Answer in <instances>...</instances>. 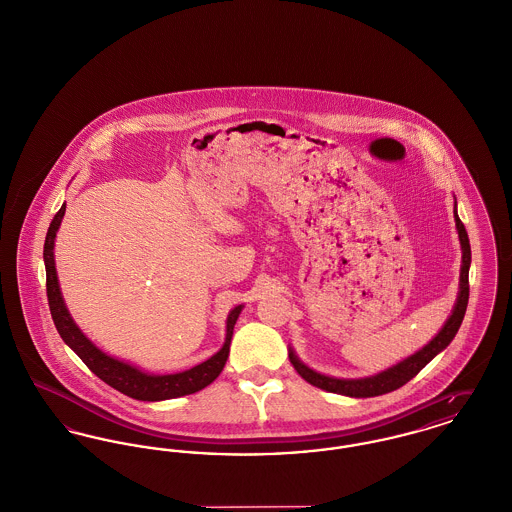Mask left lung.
Segmentation results:
<instances>
[{"label": "left lung", "instance_id": "1", "mask_svg": "<svg viewBox=\"0 0 512 512\" xmlns=\"http://www.w3.org/2000/svg\"><path fill=\"white\" fill-rule=\"evenodd\" d=\"M454 222H456V230H458V240L462 247V267H460V290H458V300L454 303L452 315L447 319L445 327L439 331V334L421 348L420 352H416L414 356L406 358L396 365L389 367L387 371H381L373 377H365V379H334L321 375L313 369H309L307 365H303L298 356L294 354V350L290 348V361L294 365V369L300 373L301 377L313 385L319 387L323 391L336 392V394H344V396H354V398H369V396H379V394H387V392L396 391L402 385H406L410 379H414L421 369L433 360L439 352H443L454 338V334L460 329L466 307H468V296H470V284H468V271H470V263H472V251H470V240H468V232L464 228V224L460 222L456 207H454Z\"/></svg>", "mask_w": 512, "mask_h": 512}]
</instances>
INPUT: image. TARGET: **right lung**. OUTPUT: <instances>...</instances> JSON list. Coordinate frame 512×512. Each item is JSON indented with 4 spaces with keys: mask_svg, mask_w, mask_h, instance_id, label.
<instances>
[{
    "mask_svg": "<svg viewBox=\"0 0 512 512\" xmlns=\"http://www.w3.org/2000/svg\"><path fill=\"white\" fill-rule=\"evenodd\" d=\"M63 214H65V205L54 216V220L48 228V234H46V241H44L48 305H50L54 325L60 332L63 342L81 360L85 361V365L91 369L96 377H100L106 385L114 387L116 391L123 392L131 398H135V400H147V402L168 400V398L193 394V392L201 391L207 385H211L212 381L220 375V371L224 369V363L228 360L234 325L240 317L243 305L234 307L228 315L224 346L212 358L187 369V371L174 373V375H149V373H145V371H141V369H137V367H133L125 361L116 360V358L104 354L75 325V321L71 319L65 303H63V298H61L60 282H58L56 261H54V240H56V232L60 228Z\"/></svg>",
    "mask_w": 512,
    "mask_h": 512,
    "instance_id": "1",
    "label": "right lung"
}]
</instances>
